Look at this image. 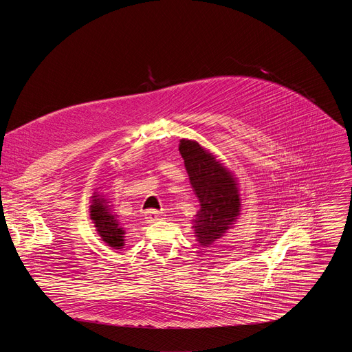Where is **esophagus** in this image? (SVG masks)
<instances>
[{"mask_svg":"<svg viewBox=\"0 0 352 352\" xmlns=\"http://www.w3.org/2000/svg\"><path fill=\"white\" fill-rule=\"evenodd\" d=\"M144 219L147 223H155L157 220H162V214H160V212H157L155 209H150L144 213Z\"/></svg>","mask_w":352,"mask_h":352,"instance_id":"esophagus-1","label":"esophagus"}]
</instances>
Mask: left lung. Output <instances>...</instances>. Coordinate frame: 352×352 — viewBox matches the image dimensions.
Returning a JSON list of instances; mask_svg holds the SVG:
<instances>
[{
    "label": "left lung",
    "mask_w": 352,
    "mask_h": 352,
    "mask_svg": "<svg viewBox=\"0 0 352 352\" xmlns=\"http://www.w3.org/2000/svg\"><path fill=\"white\" fill-rule=\"evenodd\" d=\"M179 153L200 204L193 228L197 241L206 246L223 236L239 214L238 188L230 171L199 143L182 139Z\"/></svg>",
    "instance_id": "1"
}]
</instances>
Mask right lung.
Returning <instances> with one entry per match:
<instances>
[{
    "mask_svg": "<svg viewBox=\"0 0 352 352\" xmlns=\"http://www.w3.org/2000/svg\"><path fill=\"white\" fill-rule=\"evenodd\" d=\"M93 205L90 206V217L96 224V228L110 246L116 249H121L124 246V231L120 227L117 219L110 214L107 206L104 205V199H96L93 196Z\"/></svg>",
    "mask_w": 352,
    "mask_h": 352,
    "instance_id": "1",
    "label": "right lung"
}]
</instances>
